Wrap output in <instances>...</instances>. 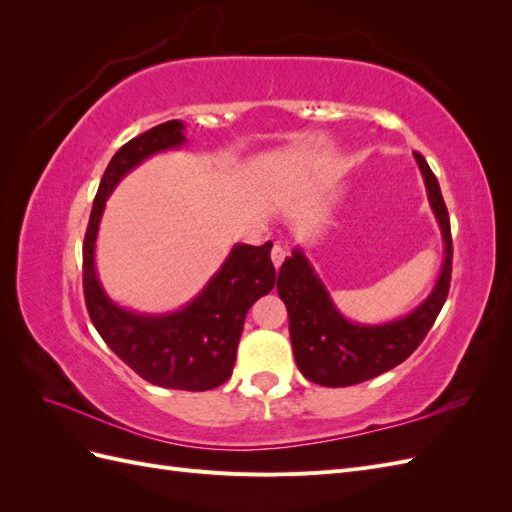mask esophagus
Returning <instances> with one entry per match:
<instances>
[{
  "instance_id": "34e87169",
  "label": "esophagus",
  "mask_w": 512,
  "mask_h": 512,
  "mask_svg": "<svg viewBox=\"0 0 512 512\" xmlns=\"http://www.w3.org/2000/svg\"><path fill=\"white\" fill-rule=\"evenodd\" d=\"M286 256H288V247H286V245H280V243H275L273 250H271V260H273L275 269L282 267V262L286 260Z\"/></svg>"
}]
</instances>
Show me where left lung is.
Returning a JSON list of instances; mask_svg holds the SVG:
<instances>
[{"mask_svg": "<svg viewBox=\"0 0 512 512\" xmlns=\"http://www.w3.org/2000/svg\"><path fill=\"white\" fill-rule=\"evenodd\" d=\"M414 158L425 179L429 205L442 230L444 262L438 284L404 318L386 324H356L339 314L303 252L294 250L277 275V292L288 309L294 361L307 380L335 389L376 378L404 363L421 346L440 314L453 271L451 220L436 175L431 173L421 153L414 151Z\"/></svg>", "mask_w": 512, "mask_h": 512, "instance_id": "8db88e82", "label": "left lung"}]
</instances>
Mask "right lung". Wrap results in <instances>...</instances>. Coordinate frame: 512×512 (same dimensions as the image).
<instances>
[{
    "mask_svg": "<svg viewBox=\"0 0 512 512\" xmlns=\"http://www.w3.org/2000/svg\"><path fill=\"white\" fill-rule=\"evenodd\" d=\"M179 119L160 123L123 145L108 162L91 207L83 243V292L96 331L119 359L147 382L179 391H209L235 367L245 314L271 292L277 273L271 247L237 243L196 299L175 314L147 316L115 305L96 273V237L108 194L153 153L185 143Z\"/></svg>",
    "mask_w": 512,
    "mask_h": 512,
    "instance_id": "obj_1",
    "label": "right lung"
}]
</instances>
